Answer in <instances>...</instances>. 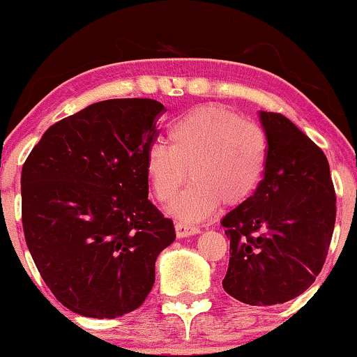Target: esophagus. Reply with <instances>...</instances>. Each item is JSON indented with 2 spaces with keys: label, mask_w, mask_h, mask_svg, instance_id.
<instances>
[{
  "label": "esophagus",
  "mask_w": 357,
  "mask_h": 357,
  "mask_svg": "<svg viewBox=\"0 0 357 357\" xmlns=\"http://www.w3.org/2000/svg\"><path fill=\"white\" fill-rule=\"evenodd\" d=\"M175 232H177L178 238H183L188 236H197V234L199 232V227L193 226V224H188V222H177L175 224Z\"/></svg>",
  "instance_id": "34e87169"
}]
</instances>
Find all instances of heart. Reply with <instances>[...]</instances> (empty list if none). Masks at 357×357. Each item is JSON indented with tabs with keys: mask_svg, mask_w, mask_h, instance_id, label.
<instances>
[{
	"mask_svg": "<svg viewBox=\"0 0 357 357\" xmlns=\"http://www.w3.org/2000/svg\"><path fill=\"white\" fill-rule=\"evenodd\" d=\"M167 138L169 146H149L144 170L155 199L167 204L177 197L190 169L193 183L169 209L182 221L198 222L213 216L224 199L229 204L245 202L265 174V131L222 107L188 112L174 121Z\"/></svg>",
	"mask_w": 357,
	"mask_h": 357,
	"instance_id": "1",
	"label": "heart"
}]
</instances>
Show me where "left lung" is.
<instances>
[{"instance_id":"1","label":"left lung","mask_w":357,"mask_h":357,"mask_svg":"<svg viewBox=\"0 0 357 357\" xmlns=\"http://www.w3.org/2000/svg\"><path fill=\"white\" fill-rule=\"evenodd\" d=\"M268 139L263 180L221 224L231 238L222 287L250 305H275L309 289L324 266L336 219L330 165L281 114L258 112Z\"/></svg>"}]
</instances>
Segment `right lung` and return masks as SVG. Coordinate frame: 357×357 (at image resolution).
I'll return each mask as SVG.
<instances>
[{
  "label": "right lung",
  "mask_w": 357,
  "mask_h": 357,
  "mask_svg": "<svg viewBox=\"0 0 357 357\" xmlns=\"http://www.w3.org/2000/svg\"><path fill=\"white\" fill-rule=\"evenodd\" d=\"M164 105L110 99L52 125L21 174L29 252L53 296L92 319L143 304L174 222L148 199L144 155Z\"/></svg>",
  "instance_id": "1"
}]
</instances>
